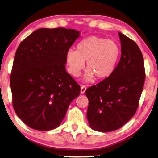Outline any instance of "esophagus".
<instances>
[{
    "label": "esophagus",
    "instance_id": "esophagus-1",
    "mask_svg": "<svg viewBox=\"0 0 158 158\" xmlns=\"http://www.w3.org/2000/svg\"><path fill=\"white\" fill-rule=\"evenodd\" d=\"M86 90V86H84V85L81 86V91H80V92H81V94H84V93H85Z\"/></svg>",
    "mask_w": 158,
    "mask_h": 158
}]
</instances>
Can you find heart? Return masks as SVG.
<instances>
[{
    "label": "heart",
    "mask_w": 158,
    "mask_h": 158,
    "mask_svg": "<svg viewBox=\"0 0 158 158\" xmlns=\"http://www.w3.org/2000/svg\"><path fill=\"white\" fill-rule=\"evenodd\" d=\"M121 56V48L116 41L98 36H89L80 41L76 51L69 49L66 54L68 71L74 77L79 76L86 62L84 79L102 80L113 74Z\"/></svg>",
    "instance_id": "heart-1"
}]
</instances>
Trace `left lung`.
<instances>
[{
    "label": "left lung",
    "mask_w": 158,
    "mask_h": 158,
    "mask_svg": "<svg viewBox=\"0 0 158 158\" xmlns=\"http://www.w3.org/2000/svg\"><path fill=\"white\" fill-rule=\"evenodd\" d=\"M121 56L113 74L86 89L87 119L94 131L110 132L126 124L138 107L145 79L143 56L137 44L118 33Z\"/></svg>",
    "instance_id": "obj_1"
}]
</instances>
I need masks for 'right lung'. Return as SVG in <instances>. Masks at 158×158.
<instances>
[{
	"label": "right lung",
	"mask_w": 158,
	"mask_h": 158,
	"mask_svg": "<svg viewBox=\"0 0 158 158\" xmlns=\"http://www.w3.org/2000/svg\"><path fill=\"white\" fill-rule=\"evenodd\" d=\"M80 36L74 29L35 30L21 42L10 75L13 106L32 129L47 131L62 123L80 86L66 72V54Z\"/></svg>",
	"instance_id": "obj_1"
}]
</instances>
